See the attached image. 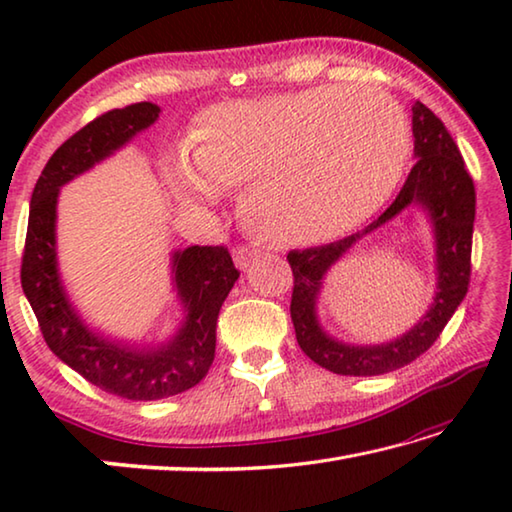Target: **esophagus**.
Returning <instances> with one entry per match:
<instances>
[{"instance_id": "1", "label": "esophagus", "mask_w": 512, "mask_h": 512, "mask_svg": "<svg viewBox=\"0 0 512 512\" xmlns=\"http://www.w3.org/2000/svg\"><path fill=\"white\" fill-rule=\"evenodd\" d=\"M232 257H235V264L241 268V271H244V268H248L250 264H253V259H255L257 255H255L250 248L239 246V248L232 250Z\"/></svg>"}]
</instances>
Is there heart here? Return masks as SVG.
<instances>
[{"instance_id": "1", "label": "heart", "mask_w": 512, "mask_h": 512, "mask_svg": "<svg viewBox=\"0 0 512 512\" xmlns=\"http://www.w3.org/2000/svg\"><path fill=\"white\" fill-rule=\"evenodd\" d=\"M409 158V121L377 88L323 85L207 108L167 178L180 201L212 205L243 189L239 214L271 244L348 235L381 210Z\"/></svg>"}]
</instances>
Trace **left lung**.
<instances>
[{"mask_svg": "<svg viewBox=\"0 0 512 512\" xmlns=\"http://www.w3.org/2000/svg\"><path fill=\"white\" fill-rule=\"evenodd\" d=\"M413 169L391 207L366 230L327 246L291 250L293 271L291 320L307 357L336 375L372 377L404 368L427 352L461 305L470 284L472 230L476 194L456 142L424 103H413ZM409 206H422L432 223L437 250V291L418 324L397 340L377 346H354L329 337L317 320V298L324 275L349 248L370 231Z\"/></svg>", "mask_w": 512, "mask_h": 512, "instance_id": "1", "label": "left lung"}]
</instances>
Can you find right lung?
I'll use <instances>...</instances> for the list:
<instances>
[{"label":"right lung","instance_id":"right-lung-1","mask_svg":"<svg viewBox=\"0 0 512 512\" xmlns=\"http://www.w3.org/2000/svg\"><path fill=\"white\" fill-rule=\"evenodd\" d=\"M160 117L151 101L110 110L74 133L42 169L31 194L22 289L56 357L101 391L135 402L185 393L214 361L216 318L239 271L228 248L189 246L171 253V284L183 305V323L167 341L128 343L92 329L69 300L58 268L56 216L60 187L146 131Z\"/></svg>","mask_w":512,"mask_h":512}]
</instances>
